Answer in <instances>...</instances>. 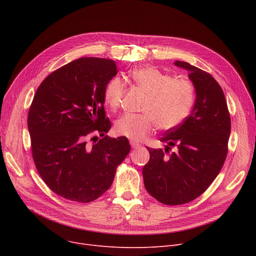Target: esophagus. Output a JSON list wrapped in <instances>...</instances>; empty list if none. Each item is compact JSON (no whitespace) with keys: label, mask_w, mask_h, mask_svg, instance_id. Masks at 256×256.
Here are the masks:
<instances>
[{"label":"esophagus","mask_w":256,"mask_h":256,"mask_svg":"<svg viewBox=\"0 0 256 256\" xmlns=\"http://www.w3.org/2000/svg\"><path fill=\"white\" fill-rule=\"evenodd\" d=\"M130 143L132 148H134V150H137V148H139V147L141 146L138 142H135V141H130Z\"/></svg>","instance_id":"34e87169"}]
</instances>
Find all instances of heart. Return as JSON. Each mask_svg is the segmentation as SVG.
<instances>
[{
    "instance_id": "b5f03b06",
    "label": "heart",
    "mask_w": 256,
    "mask_h": 256,
    "mask_svg": "<svg viewBox=\"0 0 256 256\" xmlns=\"http://www.w3.org/2000/svg\"><path fill=\"white\" fill-rule=\"evenodd\" d=\"M130 78L147 96L143 114L126 113L115 122V132L134 141H141L154 132L156 126L164 130L182 124L189 116L195 100V91L189 80L172 78L154 66H142L128 72ZM124 84L113 78L106 84L104 100L111 110L122 102Z\"/></svg>"
}]
</instances>
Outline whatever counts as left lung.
<instances>
[{
    "instance_id": "obj_1",
    "label": "left lung",
    "mask_w": 256,
    "mask_h": 256,
    "mask_svg": "<svg viewBox=\"0 0 256 256\" xmlns=\"http://www.w3.org/2000/svg\"><path fill=\"white\" fill-rule=\"evenodd\" d=\"M174 65L189 72L196 92L191 115L160 141L165 150L146 147L150 158L143 167L145 189L160 202L180 206L202 194L219 174L227 156L230 115L221 86L210 74L186 62ZM171 146L176 150L168 154Z\"/></svg>"
}]
</instances>
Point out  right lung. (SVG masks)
Returning <instances> with one entry per match:
<instances>
[{
	"label": "right lung",
	"mask_w": 256,
	"mask_h": 256,
	"mask_svg": "<svg viewBox=\"0 0 256 256\" xmlns=\"http://www.w3.org/2000/svg\"><path fill=\"white\" fill-rule=\"evenodd\" d=\"M116 74L113 60L80 58L52 72L36 90L28 114L32 156L44 182L63 198L82 204L98 199L130 152L126 137L104 135L111 121L104 91ZM96 133L102 139L88 144Z\"/></svg>",
	"instance_id": "1"
}]
</instances>
